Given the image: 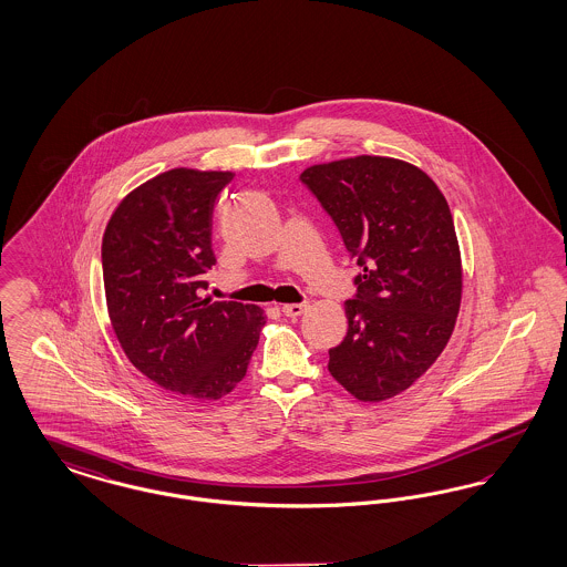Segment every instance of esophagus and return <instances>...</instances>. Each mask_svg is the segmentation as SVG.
Masks as SVG:
<instances>
[{
	"label": "esophagus",
	"mask_w": 567,
	"mask_h": 567,
	"mask_svg": "<svg viewBox=\"0 0 567 567\" xmlns=\"http://www.w3.org/2000/svg\"><path fill=\"white\" fill-rule=\"evenodd\" d=\"M306 310H308V303H287V306H282V315L291 317V319L301 317Z\"/></svg>",
	"instance_id": "obj_1"
}]
</instances>
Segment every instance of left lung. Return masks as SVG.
Listing matches in <instances>:
<instances>
[{
    "label": "left lung",
    "instance_id": "8db88e82",
    "mask_svg": "<svg viewBox=\"0 0 567 567\" xmlns=\"http://www.w3.org/2000/svg\"><path fill=\"white\" fill-rule=\"evenodd\" d=\"M299 178L361 268L329 374L359 402L389 400L432 368L457 323L463 270L451 208L421 167L393 157L319 163Z\"/></svg>",
    "mask_w": 567,
    "mask_h": 567
}]
</instances>
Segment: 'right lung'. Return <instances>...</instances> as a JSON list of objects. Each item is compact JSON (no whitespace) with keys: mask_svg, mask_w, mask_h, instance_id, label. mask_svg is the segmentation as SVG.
I'll return each mask as SVG.
<instances>
[{"mask_svg":"<svg viewBox=\"0 0 567 567\" xmlns=\"http://www.w3.org/2000/svg\"><path fill=\"white\" fill-rule=\"evenodd\" d=\"M234 172L174 167L142 183L102 240L110 323L146 378L193 402L220 400L246 377L266 315L202 297L216 264L213 208Z\"/></svg>","mask_w":567,"mask_h":567,"instance_id":"add662e5","label":"right lung"}]
</instances>
